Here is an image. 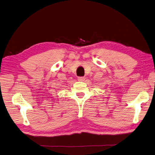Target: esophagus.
Instances as JSON below:
<instances>
[{"label":"esophagus","instance_id":"1","mask_svg":"<svg viewBox=\"0 0 155 155\" xmlns=\"http://www.w3.org/2000/svg\"><path fill=\"white\" fill-rule=\"evenodd\" d=\"M78 80L80 81H83L85 80V78L84 77H79Z\"/></svg>","mask_w":155,"mask_h":155}]
</instances>
